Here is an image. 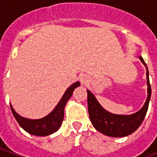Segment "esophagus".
I'll return each mask as SVG.
<instances>
[{
    "instance_id": "obj_1",
    "label": "esophagus",
    "mask_w": 157,
    "mask_h": 157,
    "mask_svg": "<svg viewBox=\"0 0 157 157\" xmlns=\"http://www.w3.org/2000/svg\"><path fill=\"white\" fill-rule=\"evenodd\" d=\"M81 82H82V84L86 83V78L85 76H82V78H81Z\"/></svg>"
}]
</instances>
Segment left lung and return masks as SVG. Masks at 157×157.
<instances>
[{"label":"left lung","mask_w":157,"mask_h":157,"mask_svg":"<svg viewBox=\"0 0 157 157\" xmlns=\"http://www.w3.org/2000/svg\"><path fill=\"white\" fill-rule=\"evenodd\" d=\"M141 62L146 67L147 86H148V96L140 111L131 115H117L106 111L99 104L97 99L90 91L87 92V106H88L89 117L93 127L103 135L111 137H124L131 135L141 124L148 110V106L151 96V87L149 80V71L147 65L141 56L140 57Z\"/></svg>","instance_id":"8db88e82"}]
</instances>
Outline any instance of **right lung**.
<instances>
[{"label": "right lung", "instance_id": "obj_1", "mask_svg": "<svg viewBox=\"0 0 157 157\" xmlns=\"http://www.w3.org/2000/svg\"><path fill=\"white\" fill-rule=\"evenodd\" d=\"M79 86H80L79 82H76L71 86L65 91V94L63 95L60 101L55 107V109L44 118L40 119H29V118H22L15 112V110L10 104L12 114L15 117L16 120L17 121L19 125L29 134L37 136L51 135L57 131L60 127L64 118V109L65 104L69 99L71 98L75 88Z\"/></svg>", "mask_w": 157, "mask_h": 157}]
</instances>
